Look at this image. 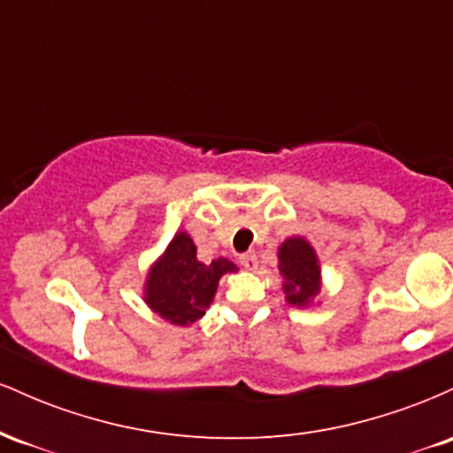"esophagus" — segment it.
<instances>
[{"mask_svg":"<svg viewBox=\"0 0 453 453\" xmlns=\"http://www.w3.org/2000/svg\"><path fill=\"white\" fill-rule=\"evenodd\" d=\"M241 264H242V268H247V270L257 268V256H256V253H253V251L242 253V256H241Z\"/></svg>","mask_w":453,"mask_h":453,"instance_id":"esophagus-1","label":"esophagus"}]
</instances>
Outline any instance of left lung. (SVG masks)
Masks as SVG:
<instances>
[{
  "label": "left lung",
  "instance_id": "8db88e82",
  "mask_svg": "<svg viewBox=\"0 0 453 453\" xmlns=\"http://www.w3.org/2000/svg\"><path fill=\"white\" fill-rule=\"evenodd\" d=\"M279 273L285 300L292 306H309L321 292V270L315 249L303 236L288 238L279 247Z\"/></svg>",
  "mask_w": 453,
  "mask_h": 453
}]
</instances>
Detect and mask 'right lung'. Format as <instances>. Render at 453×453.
<instances>
[{
    "instance_id": "right-lung-1",
    "label": "right lung",
    "mask_w": 453,
    "mask_h": 453,
    "mask_svg": "<svg viewBox=\"0 0 453 453\" xmlns=\"http://www.w3.org/2000/svg\"><path fill=\"white\" fill-rule=\"evenodd\" d=\"M197 249L187 232H176L144 283V303L150 311L174 326H189L206 313L217 285L226 273H236V264L217 257L202 264Z\"/></svg>"
}]
</instances>
